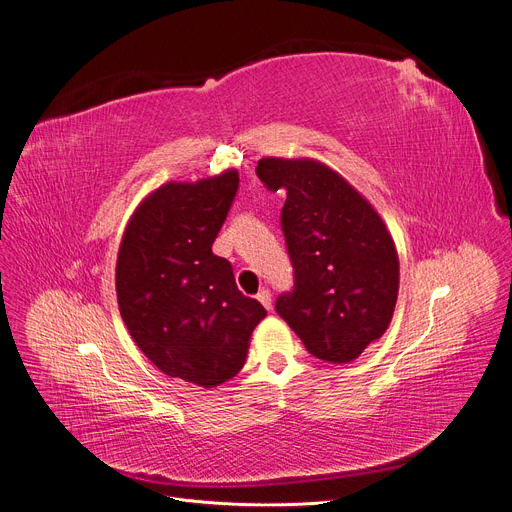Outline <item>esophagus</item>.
I'll list each match as a JSON object with an SVG mask.
<instances>
[{"mask_svg":"<svg viewBox=\"0 0 512 512\" xmlns=\"http://www.w3.org/2000/svg\"><path fill=\"white\" fill-rule=\"evenodd\" d=\"M257 300H259L267 310H271V292H269L267 288H263V290L257 294Z\"/></svg>","mask_w":512,"mask_h":512,"instance_id":"34e87169","label":"esophagus"}]
</instances>
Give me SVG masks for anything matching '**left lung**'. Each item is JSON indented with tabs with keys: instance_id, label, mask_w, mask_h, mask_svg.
Masks as SVG:
<instances>
[{
	"instance_id": "1",
	"label": "left lung",
	"mask_w": 512,
	"mask_h": 512,
	"mask_svg": "<svg viewBox=\"0 0 512 512\" xmlns=\"http://www.w3.org/2000/svg\"><path fill=\"white\" fill-rule=\"evenodd\" d=\"M257 175L269 190L288 192L282 228L296 284L277 298V314L314 357L355 361L386 333L396 308L400 263L386 222L318 159L263 157Z\"/></svg>"
}]
</instances>
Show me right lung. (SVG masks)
<instances>
[{
	"mask_svg": "<svg viewBox=\"0 0 512 512\" xmlns=\"http://www.w3.org/2000/svg\"><path fill=\"white\" fill-rule=\"evenodd\" d=\"M237 190V169L167 181L136 206L118 249L116 296L132 341L165 376L202 388L239 374L267 316L212 253Z\"/></svg>",
	"mask_w": 512,
	"mask_h": 512,
	"instance_id": "obj_1",
	"label": "right lung"
}]
</instances>
